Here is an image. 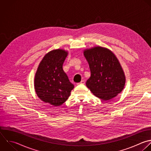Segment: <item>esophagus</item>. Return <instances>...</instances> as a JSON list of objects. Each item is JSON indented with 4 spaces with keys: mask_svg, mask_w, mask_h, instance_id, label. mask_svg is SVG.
I'll list each match as a JSON object with an SVG mask.
<instances>
[{
    "mask_svg": "<svg viewBox=\"0 0 151 151\" xmlns=\"http://www.w3.org/2000/svg\"><path fill=\"white\" fill-rule=\"evenodd\" d=\"M85 84V81H84V80H81L80 83H78V84H77V85H80V84Z\"/></svg>",
    "mask_w": 151,
    "mask_h": 151,
    "instance_id": "obj_1",
    "label": "esophagus"
}]
</instances>
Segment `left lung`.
<instances>
[{"label":"left lung","mask_w":151,"mask_h":151,"mask_svg":"<svg viewBox=\"0 0 151 151\" xmlns=\"http://www.w3.org/2000/svg\"><path fill=\"white\" fill-rule=\"evenodd\" d=\"M84 55L91 72L86 86L94 96L107 101L123 90L125 76L117 58L110 50L96 47L84 50Z\"/></svg>","instance_id":"obj_1"}]
</instances>
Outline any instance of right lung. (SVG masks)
<instances>
[{"label":"right lung","instance_id":"1","mask_svg":"<svg viewBox=\"0 0 151 151\" xmlns=\"http://www.w3.org/2000/svg\"><path fill=\"white\" fill-rule=\"evenodd\" d=\"M68 52L54 50L47 53L41 61L34 80V87L38 97L51 106H58L68 98L74 85L63 69Z\"/></svg>","mask_w":151,"mask_h":151}]
</instances>
